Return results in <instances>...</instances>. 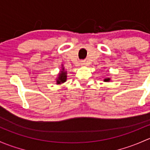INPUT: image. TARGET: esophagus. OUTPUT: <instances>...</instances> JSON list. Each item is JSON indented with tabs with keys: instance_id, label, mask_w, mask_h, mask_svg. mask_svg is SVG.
Instances as JSON below:
<instances>
[{
	"instance_id": "esophagus-1",
	"label": "esophagus",
	"mask_w": 150,
	"mask_h": 150,
	"mask_svg": "<svg viewBox=\"0 0 150 150\" xmlns=\"http://www.w3.org/2000/svg\"><path fill=\"white\" fill-rule=\"evenodd\" d=\"M82 64H83V65H84V64H84V62H83V63H82Z\"/></svg>"
}]
</instances>
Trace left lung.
I'll list each match as a JSON object with an SVG mask.
<instances>
[{
  "mask_svg": "<svg viewBox=\"0 0 150 150\" xmlns=\"http://www.w3.org/2000/svg\"><path fill=\"white\" fill-rule=\"evenodd\" d=\"M110 78H106L104 79V81H105V82H107V81H110Z\"/></svg>",
  "mask_w": 150,
  "mask_h": 150,
  "instance_id": "left-lung-1",
  "label": "left lung"
}]
</instances>
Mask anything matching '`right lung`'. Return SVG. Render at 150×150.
<instances>
[{"label":"right lung","mask_w":150,"mask_h":150,"mask_svg":"<svg viewBox=\"0 0 150 150\" xmlns=\"http://www.w3.org/2000/svg\"><path fill=\"white\" fill-rule=\"evenodd\" d=\"M67 79V71H65L64 68L62 67L61 71L60 73L58 74V78L56 79V84H61L64 83L65 81Z\"/></svg>","instance_id":"add662e5"}]
</instances>
